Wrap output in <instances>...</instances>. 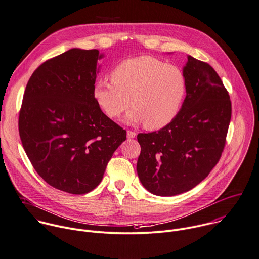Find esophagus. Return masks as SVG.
Segmentation results:
<instances>
[{"label": "esophagus", "instance_id": "obj_1", "mask_svg": "<svg viewBox=\"0 0 259 259\" xmlns=\"http://www.w3.org/2000/svg\"><path fill=\"white\" fill-rule=\"evenodd\" d=\"M136 135H137L136 132L131 131V130H127V137H128V138H135Z\"/></svg>", "mask_w": 259, "mask_h": 259}]
</instances>
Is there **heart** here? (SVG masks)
<instances>
[{"instance_id":"b5f03b06","label":"heart","mask_w":259,"mask_h":259,"mask_svg":"<svg viewBox=\"0 0 259 259\" xmlns=\"http://www.w3.org/2000/svg\"><path fill=\"white\" fill-rule=\"evenodd\" d=\"M112 82L98 80L93 90L95 102L111 119L127 115L131 124L144 123L145 128L158 130L178 116L187 93L184 72L152 56L125 60L111 72Z\"/></svg>"}]
</instances>
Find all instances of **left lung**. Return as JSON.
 Listing matches in <instances>:
<instances>
[{
    "mask_svg": "<svg viewBox=\"0 0 259 259\" xmlns=\"http://www.w3.org/2000/svg\"><path fill=\"white\" fill-rule=\"evenodd\" d=\"M187 95L175 120L151 133H139L137 174L154 195L173 196L204 180L219 162L232 116L228 91L215 70L188 56L183 70Z\"/></svg>",
    "mask_w": 259,
    "mask_h": 259,
    "instance_id": "8db88e82",
    "label": "left lung"
}]
</instances>
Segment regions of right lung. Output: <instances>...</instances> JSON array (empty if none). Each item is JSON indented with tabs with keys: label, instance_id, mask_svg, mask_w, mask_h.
Wrapping results in <instances>:
<instances>
[{
	"label": "right lung",
	"instance_id": "right-lung-1",
	"mask_svg": "<svg viewBox=\"0 0 259 259\" xmlns=\"http://www.w3.org/2000/svg\"><path fill=\"white\" fill-rule=\"evenodd\" d=\"M98 50L72 49L44 62L23 95L18 128L36 173L51 186L85 194L102 181L126 130L95 102Z\"/></svg>",
	"mask_w": 259,
	"mask_h": 259
}]
</instances>
